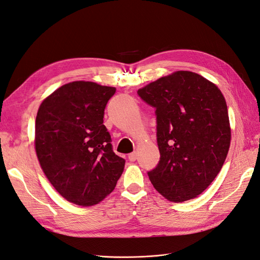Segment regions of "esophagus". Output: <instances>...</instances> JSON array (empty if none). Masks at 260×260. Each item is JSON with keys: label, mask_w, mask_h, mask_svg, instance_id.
<instances>
[{"label": "esophagus", "mask_w": 260, "mask_h": 260, "mask_svg": "<svg viewBox=\"0 0 260 260\" xmlns=\"http://www.w3.org/2000/svg\"><path fill=\"white\" fill-rule=\"evenodd\" d=\"M128 158L130 161H135L137 159V153H131L128 155Z\"/></svg>", "instance_id": "esophagus-1"}]
</instances>
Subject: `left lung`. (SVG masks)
<instances>
[{"label":"left lung","instance_id":"1","mask_svg":"<svg viewBox=\"0 0 260 260\" xmlns=\"http://www.w3.org/2000/svg\"><path fill=\"white\" fill-rule=\"evenodd\" d=\"M138 93L156 108L160 160L147 174L152 184L170 202L198 198L229 152L231 128L221 91L199 74L179 70Z\"/></svg>","mask_w":260,"mask_h":260}]
</instances>
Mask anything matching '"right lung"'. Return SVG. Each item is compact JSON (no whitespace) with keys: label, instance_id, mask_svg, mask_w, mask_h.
<instances>
[{"label":"right lung","instance_id":"add662e5","mask_svg":"<svg viewBox=\"0 0 260 260\" xmlns=\"http://www.w3.org/2000/svg\"><path fill=\"white\" fill-rule=\"evenodd\" d=\"M116 92L91 81L69 82L45 98L36 118L38 160L66 201L93 206L112 193L124 159L117 156L103 124L104 109Z\"/></svg>","mask_w":260,"mask_h":260}]
</instances>
